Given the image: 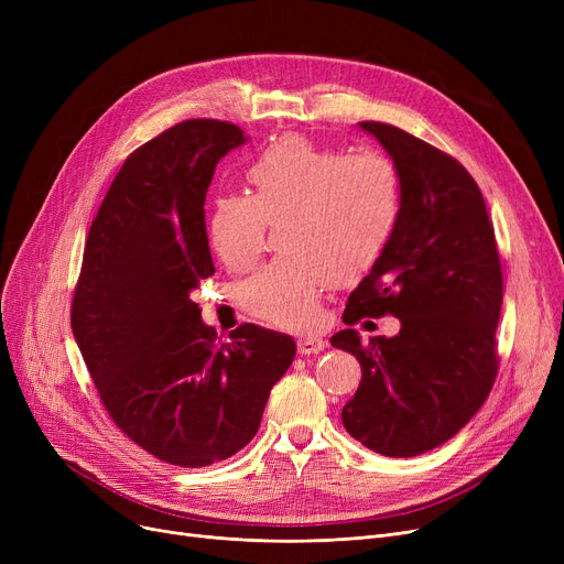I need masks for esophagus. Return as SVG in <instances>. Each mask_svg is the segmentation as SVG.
Instances as JSON below:
<instances>
[{"label": "esophagus", "instance_id": "esophagus-1", "mask_svg": "<svg viewBox=\"0 0 564 564\" xmlns=\"http://www.w3.org/2000/svg\"><path fill=\"white\" fill-rule=\"evenodd\" d=\"M324 343L322 338H317V336H306V338H300L297 340V351L302 354V357H306V354H317V351H322L324 349Z\"/></svg>", "mask_w": 564, "mask_h": 564}]
</instances>
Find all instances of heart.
Masks as SVG:
<instances>
[{
  "instance_id": "heart-1",
  "label": "heart",
  "mask_w": 564,
  "mask_h": 564,
  "mask_svg": "<svg viewBox=\"0 0 564 564\" xmlns=\"http://www.w3.org/2000/svg\"><path fill=\"white\" fill-rule=\"evenodd\" d=\"M249 194H217L205 232L228 270L260 256L279 226L281 256L237 285V302L279 329H308L324 288L357 281L387 253L402 217V181L391 158L283 134L245 169Z\"/></svg>"
}]
</instances>
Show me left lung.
<instances>
[{
  "instance_id": "1",
  "label": "left lung",
  "mask_w": 564,
  "mask_h": 564,
  "mask_svg": "<svg viewBox=\"0 0 564 564\" xmlns=\"http://www.w3.org/2000/svg\"><path fill=\"white\" fill-rule=\"evenodd\" d=\"M402 181V217L370 274L349 294L345 324L393 315V338L332 345L361 364L345 430L387 457H416L453 438L485 404L496 375L502 272L478 183L448 153L395 126L364 121Z\"/></svg>"
}]
</instances>
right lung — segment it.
<instances>
[{
    "label": "right lung",
    "instance_id": "1",
    "mask_svg": "<svg viewBox=\"0 0 564 564\" xmlns=\"http://www.w3.org/2000/svg\"><path fill=\"white\" fill-rule=\"evenodd\" d=\"M245 141L232 123L192 118L130 153L88 230L73 294V336L111 421L173 466L242 451L297 351L256 324L224 343L189 297L215 274L205 192Z\"/></svg>",
    "mask_w": 564,
    "mask_h": 564
}]
</instances>
